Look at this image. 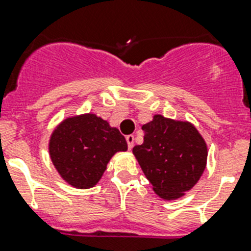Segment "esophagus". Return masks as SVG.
I'll return each mask as SVG.
<instances>
[{
  "mask_svg": "<svg viewBox=\"0 0 251 251\" xmlns=\"http://www.w3.org/2000/svg\"><path fill=\"white\" fill-rule=\"evenodd\" d=\"M126 142H127V147H129V150H131L132 147H134V135L126 136Z\"/></svg>",
  "mask_w": 251,
  "mask_h": 251,
  "instance_id": "obj_1",
  "label": "esophagus"
}]
</instances>
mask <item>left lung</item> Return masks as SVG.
Instances as JSON below:
<instances>
[{
    "label": "left lung",
    "mask_w": 251,
    "mask_h": 251,
    "mask_svg": "<svg viewBox=\"0 0 251 251\" xmlns=\"http://www.w3.org/2000/svg\"><path fill=\"white\" fill-rule=\"evenodd\" d=\"M144 142L132 153L156 195L164 200L184 196L206 168L207 146L195 126L154 115L142 126Z\"/></svg>",
    "instance_id": "1"
}]
</instances>
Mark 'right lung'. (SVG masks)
<instances>
[{"label":"right lung","mask_w":251,"mask_h":251,"mask_svg":"<svg viewBox=\"0 0 251 251\" xmlns=\"http://www.w3.org/2000/svg\"><path fill=\"white\" fill-rule=\"evenodd\" d=\"M127 151L124 135L94 113L63 120L52 131L49 153L59 175L75 188L97 184L117 152Z\"/></svg>","instance_id":"add662e5"}]
</instances>
